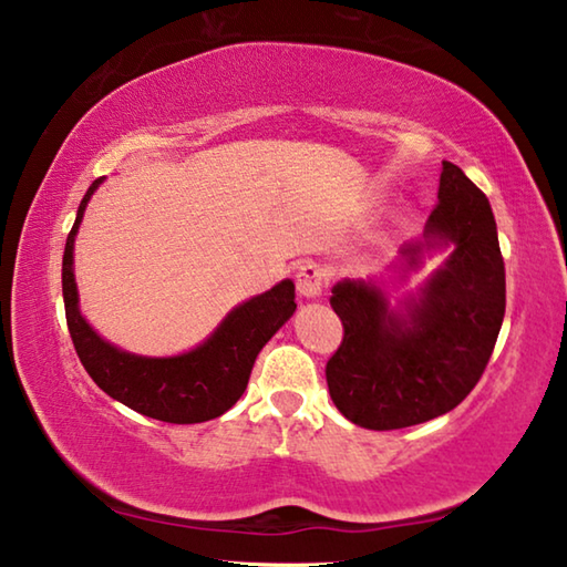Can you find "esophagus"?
Here are the masks:
<instances>
[{"label":"esophagus","mask_w":567,"mask_h":567,"mask_svg":"<svg viewBox=\"0 0 567 567\" xmlns=\"http://www.w3.org/2000/svg\"><path fill=\"white\" fill-rule=\"evenodd\" d=\"M328 285V270L318 262H305L297 270V292L302 297H320Z\"/></svg>","instance_id":"esophagus-1"}]
</instances>
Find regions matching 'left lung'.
<instances>
[{
	"label": "left lung",
	"mask_w": 567,
	"mask_h": 567,
	"mask_svg": "<svg viewBox=\"0 0 567 567\" xmlns=\"http://www.w3.org/2000/svg\"><path fill=\"white\" fill-rule=\"evenodd\" d=\"M425 235L455 249L405 318L372 282L332 287L344 332L324 378L334 405L360 427L400 430L445 415L473 392L495 350L505 318L495 217L483 189L453 162H443ZM405 255L417 265L420 245Z\"/></svg>",
	"instance_id": "1"
}]
</instances>
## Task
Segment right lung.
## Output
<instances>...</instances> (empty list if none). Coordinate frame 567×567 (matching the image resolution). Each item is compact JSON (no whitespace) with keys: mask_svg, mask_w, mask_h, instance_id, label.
<instances>
[{"mask_svg":"<svg viewBox=\"0 0 567 567\" xmlns=\"http://www.w3.org/2000/svg\"><path fill=\"white\" fill-rule=\"evenodd\" d=\"M100 182L102 177L94 179L87 195L82 197L62 257L66 328H70L84 370L110 398L120 400L140 415L172 422V425H192V422L219 417L243 398L257 354L295 312V285L282 280L265 295L235 307L213 338L187 354L140 358V354L117 350L114 344L104 342L80 315L72 275L76 227Z\"/></svg>","mask_w":567,"mask_h":567,"instance_id":"right-lung-1","label":"right lung"}]
</instances>
